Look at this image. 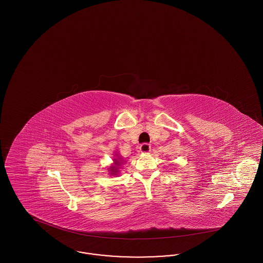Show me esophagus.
I'll return each mask as SVG.
<instances>
[{"label": "esophagus", "mask_w": 263, "mask_h": 263, "mask_svg": "<svg viewBox=\"0 0 263 263\" xmlns=\"http://www.w3.org/2000/svg\"><path fill=\"white\" fill-rule=\"evenodd\" d=\"M150 151L151 146L149 144H147V143H144V144H142V145L140 146V152H141L142 154H148Z\"/></svg>", "instance_id": "1"}]
</instances>
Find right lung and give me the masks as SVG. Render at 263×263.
Wrapping results in <instances>:
<instances>
[{
  "mask_svg": "<svg viewBox=\"0 0 263 263\" xmlns=\"http://www.w3.org/2000/svg\"><path fill=\"white\" fill-rule=\"evenodd\" d=\"M112 161L113 163L107 167L108 175H110V176H119L122 170V165L125 163V160H123L122 157L117 152H115Z\"/></svg>",
  "mask_w": 263,
  "mask_h": 263,
  "instance_id": "1",
  "label": "right lung"
}]
</instances>
